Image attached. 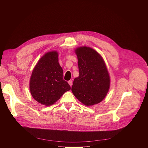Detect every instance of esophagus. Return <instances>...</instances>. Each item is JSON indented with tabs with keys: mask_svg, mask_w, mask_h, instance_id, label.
Listing matches in <instances>:
<instances>
[{
	"mask_svg": "<svg viewBox=\"0 0 148 148\" xmlns=\"http://www.w3.org/2000/svg\"><path fill=\"white\" fill-rule=\"evenodd\" d=\"M68 84L70 85V86H72L73 84V83H72V80H70L69 81H68Z\"/></svg>",
	"mask_w": 148,
	"mask_h": 148,
	"instance_id": "34e87169",
	"label": "esophagus"
}]
</instances>
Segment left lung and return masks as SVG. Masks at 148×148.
I'll list each match as a JSON object with an SVG mask.
<instances>
[{
  "label": "left lung",
  "mask_w": 148,
  "mask_h": 148,
  "mask_svg": "<svg viewBox=\"0 0 148 148\" xmlns=\"http://www.w3.org/2000/svg\"><path fill=\"white\" fill-rule=\"evenodd\" d=\"M75 52L79 76L74 79L72 92L85 106L98 104L105 98L110 86L105 62L98 52L89 47H79Z\"/></svg>",
  "instance_id": "left-lung-1"
}]
</instances>
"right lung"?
I'll return each mask as SVG.
<instances>
[{
  "instance_id": "right-lung-1",
  "label": "right lung",
  "mask_w": 148,
  "mask_h": 148,
  "mask_svg": "<svg viewBox=\"0 0 148 148\" xmlns=\"http://www.w3.org/2000/svg\"><path fill=\"white\" fill-rule=\"evenodd\" d=\"M29 89L33 98L45 106L54 104L71 89L64 80L63 71L56 51L45 53L36 65L30 79Z\"/></svg>"
}]
</instances>
